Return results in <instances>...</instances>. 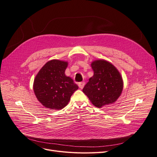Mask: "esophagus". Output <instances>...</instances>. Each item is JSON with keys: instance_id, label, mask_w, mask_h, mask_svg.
<instances>
[{"instance_id": "esophagus-1", "label": "esophagus", "mask_w": 157, "mask_h": 157, "mask_svg": "<svg viewBox=\"0 0 157 157\" xmlns=\"http://www.w3.org/2000/svg\"><path fill=\"white\" fill-rule=\"evenodd\" d=\"M85 85V83L84 81H83V82H80V83H79V84H78L79 87L81 89L83 88V87H84Z\"/></svg>"}]
</instances>
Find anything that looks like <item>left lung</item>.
I'll return each mask as SVG.
<instances>
[{
  "label": "left lung",
  "mask_w": 157,
  "mask_h": 157,
  "mask_svg": "<svg viewBox=\"0 0 157 157\" xmlns=\"http://www.w3.org/2000/svg\"><path fill=\"white\" fill-rule=\"evenodd\" d=\"M94 76L83 89V93L97 108L114 103L121 95L123 81L118 70L109 62L96 60L92 62Z\"/></svg>",
  "instance_id": "left-lung-1"
}]
</instances>
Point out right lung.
I'll list each match as a JSON object with an SVG mask.
<instances>
[{"mask_svg": "<svg viewBox=\"0 0 157 157\" xmlns=\"http://www.w3.org/2000/svg\"><path fill=\"white\" fill-rule=\"evenodd\" d=\"M68 62L52 60L46 63L36 75L33 89L37 100L45 108L60 110L67 105L78 89L72 79L65 74Z\"/></svg>", "mask_w": 157, "mask_h": 157, "instance_id": "right-lung-1", "label": "right lung"}]
</instances>
